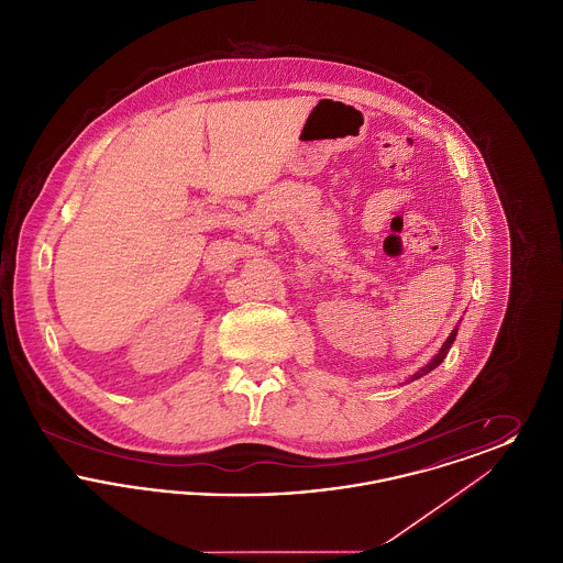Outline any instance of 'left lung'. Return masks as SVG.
I'll use <instances>...</instances> for the list:
<instances>
[{
    "mask_svg": "<svg viewBox=\"0 0 563 563\" xmlns=\"http://www.w3.org/2000/svg\"><path fill=\"white\" fill-rule=\"evenodd\" d=\"M455 333H457V329H454V331H452V333H450V338H448V340H445V344H443V349H441V352H439V354H437V356H434V358H432V361H430V363H429V365H427V367H422V369H420V372H418V374L411 375V379H418V377H422V375L429 374V372H432V369H434V367H439V365H441V363H443V358H445V356H448V352H450V349H452V344H454Z\"/></svg>",
    "mask_w": 563,
    "mask_h": 563,
    "instance_id": "obj_1",
    "label": "left lung"
}]
</instances>
